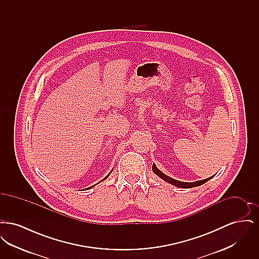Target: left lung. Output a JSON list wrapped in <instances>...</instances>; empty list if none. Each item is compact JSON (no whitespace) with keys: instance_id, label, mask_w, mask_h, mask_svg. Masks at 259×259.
<instances>
[{"instance_id":"obj_1","label":"left lung","mask_w":259,"mask_h":259,"mask_svg":"<svg viewBox=\"0 0 259 259\" xmlns=\"http://www.w3.org/2000/svg\"><path fill=\"white\" fill-rule=\"evenodd\" d=\"M152 171H153V172H154L155 175H157L159 178H161L162 180H164L165 182H167V183H169V184H171V185H175V186L181 187V188H191V187L199 186V185H202L203 184L207 183V182H208L209 180H210L211 178H213V176H212V177L208 178V179H206V180L197 181V182H194V183H185V182H180V181H177V180H175V179L170 178L169 176L165 175L164 172H161L159 169H157V167H156V165H155L154 163H153V165H152Z\"/></svg>"}]
</instances>
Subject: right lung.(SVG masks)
<instances>
[{
    "instance_id": "obj_1",
    "label": "right lung",
    "mask_w": 259,
    "mask_h": 259,
    "mask_svg": "<svg viewBox=\"0 0 259 259\" xmlns=\"http://www.w3.org/2000/svg\"><path fill=\"white\" fill-rule=\"evenodd\" d=\"M110 174H111V172H110ZM110 174H109V175H108V176H107V177H106V178H105V179H107V178H108V177H109V176H110ZM105 179H104V180H105Z\"/></svg>"
}]
</instances>
